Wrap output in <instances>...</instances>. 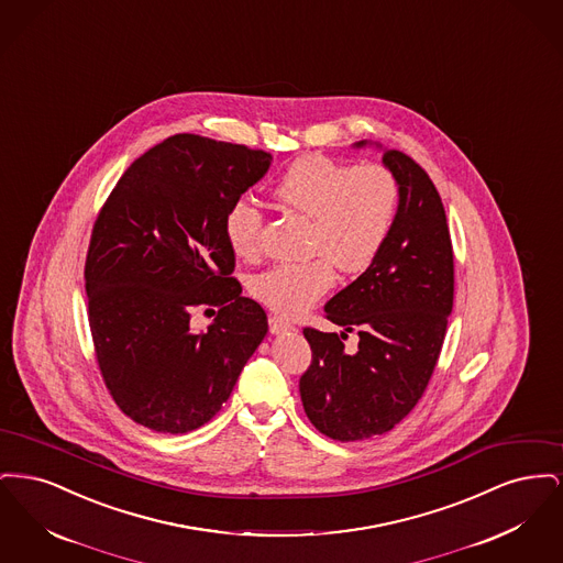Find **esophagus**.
<instances>
[{"mask_svg": "<svg viewBox=\"0 0 563 563\" xmlns=\"http://www.w3.org/2000/svg\"><path fill=\"white\" fill-rule=\"evenodd\" d=\"M295 327L289 321L280 319V317H269V331L272 333H285V331H294Z\"/></svg>", "mask_w": 563, "mask_h": 563, "instance_id": "34e87169", "label": "esophagus"}]
</instances>
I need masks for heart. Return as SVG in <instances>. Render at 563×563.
Here are the masks:
<instances>
[{"label": "heart", "mask_w": 563, "mask_h": 563, "mask_svg": "<svg viewBox=\"0 0 563 563\" xmlns=\"http://www.w3.org/2000/svg\"><path fill=\"white\" fill-rule=\"evenodd\" d=\"M278 202L312 221L308 251L319 253L308 262L278 264L253 278L251 291L278 314L306 312L335 285V268L356 274L369 268L390 236L399 184L382 164L303 156L287 166L274 186ZM225 232L241 257L262 251L264 213L249 198L232 202Z\"/></svg>", "instance_id": "obj_1"}]
</instances>
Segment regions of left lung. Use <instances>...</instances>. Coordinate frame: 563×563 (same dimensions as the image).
<instances>
[{
    "label": "left lung",
    "instance_id": "obj_1",
    "mask_svg": "<svg viewBox=\"0 0 563 563\" xmlns=\"http://www.w3.org/2000/svg\"><path fill=\"white\" fill-rule=\"evenodd\" d=\"M382 162L399 184L390 236L374 264L324 306L344 331L303 329L312 350L299 377L306 416L344 443L395 429L422 399L454 306V251L439 191L399 150H384ZM352 330L360 346L349 351L343 340Z\"/></svg>",
    "mask_w": 563,
    "mask_h": 563
}]
</instances>
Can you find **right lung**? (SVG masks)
Listing matches in <instances>:
<instances>
[{"label":"right lung","instance_id":"add662e5","mask_svg":"<svg viewBox=\"0 0 563 563\" xmlns=\"http://www.w3.org/2000/svg\"><path fill=\"white\" fill-rule=\"evenodd\" d=\"M269 162L173 134L124 170L95 221L84 278L97 363L115 405L145 429L207 424L268 333L264 308L232 276L225 214ZM198 307L216 317L205 332L190 329Z\"/></svg>","mask_w":563,"mask_h":563}]
</instances>
